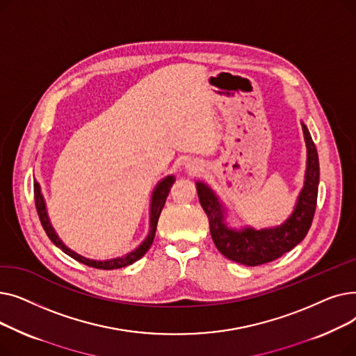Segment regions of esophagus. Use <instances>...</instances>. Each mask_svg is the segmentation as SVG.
<instances>
[{"label":"esophagus","mask_w":356,"mask_h":356,"mask_svg":"<svg viewBox=\"0 0 356 356\" xmlns=\"http://www.w3.org/2000/svg\"><path fill=\"white\" fill-rule=\"evenodd\" d=\"M188 167H189V172L191 173H196L197 172V164H189Z\"/></svg>","instance_id":"34e87169"}]
</instances>
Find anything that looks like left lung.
<instances>
[{
    "instance_id": "left-lung-1",
    "label": "left lung",
    "mask_w": 356,
    "mask_h": 356,
    "mask_svg": "<svg viewBox=\"0 0 356 356\" xmlns=\"http://www.w3.org/2000/svg\"><path fill=\"white\" fill-rule=\"evenodd\" d=\"M303 133L307 145V172L305 188L298 196L293 215L277 228L255 231H231L222 223V209L218 197L204 183H196L199 202L208 215L211 235L222 255L244 266H259L270 263L293 250L307 235L317 203L319 189V156L305 124Z\"/></svg>"
}]
</instances>
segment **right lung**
I'll use <instances>...</instances> for the list:
<instances>
[{"label": "right lung", "instance_id": "obj_1", "mask_svg": "<svg viewBox=\"0 0 356 356\" xmlns=\"http://www.w3.org/2000/svg\"><path fill=\"white\" fill-rule=\"evenodd\" d=\"M175 183L173 176L165 177L161 183H159V186L156 188L154 193H153V202H152V215H149V232L147 239L143 242V244L133 252H129L128 255L122 257V258H115V259H109V261H93V259H88L82 255H78L76 252H73L72 250H69L67 247L63 245V242L59 239V236L56 235V232L53 231L49 218H47V212H46V204H44V199L43 195L40 192V186L37 181H34V202H35V209H37V215L40 218V222L43 225V229L46 231L47 236L51 239L53 244L56 247H59L63 252H66L67 255H70L73 259L79 261V263L89 266L92 268H98V270H115V268H122L127 267L129 264L136 263L137 259H140L148 250L152 247L153 241H154V235H156V229H157V222H159V216L161 213V209L165 203V199L170 193V188Z\"/></svg>", "mask_w": 356, "mask_h": 356}]
</instances>
